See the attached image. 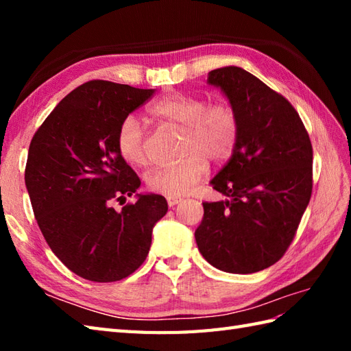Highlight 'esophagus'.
<instances>
[{
    "instance_id": "esophagus-1",
    "label": "esophagus",
    "mask_w": 351,
    "mask_h": 351,
    "mask_svg": "<svg viewBox=\"0 0 351 351\" xmlns=\"http://www.w3.org/2000/svg\"><path fill=\"white\" fill-rule=\"evenodd\" d=\"M167 199V204H169V206L171 208V206H175L176 204H180L181 202V196H167L166 197Z\"/></svg>"
}]
</instances>
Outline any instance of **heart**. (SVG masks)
I'll list each match as a JSON object with an SVG mask.
<instances>
[{"label":"heart","instance_id":"obj_1","mask_svg":"<svg viewBox=\"0 0 351 351\" xmlns=\"http://www.w3.org/2000/svg\"><path fill=\"white\" fill-rule=\"evenodd\" d=\"M154 121L182 128L181 151L184 158L173 166L155 167L146 173V185L155 193L187 195L208 170V158L225 162L234 154L240 131L235 110L229 104L208 106L204 98L185 93H171L149 108ZM117 151L131 166L146 162L145 136L136 116H126L119 125Z\"/></svg>","mask_w":351,"mask_h":351}]
</instances>
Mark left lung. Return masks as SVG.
I'll return each instance as SVG.
<instances>
[{"label":"left lung","instance_id":"left-lung-1","mask_svg":"<svg viewBox=\"0 0 351 351\" xmlns=\"http://www.w3.org/2000/svg\"><path fill=\"white\" fill-rule=\"evenodd\" d=\"M240 122L228 164L211 180L226 196L204 204L195 230L202 256L221 271L249 274L283 256L312 193V146L294 107L250 72L208 73Z\"/></svg>","mask_w":351,"mask_h":351}]
</instances>
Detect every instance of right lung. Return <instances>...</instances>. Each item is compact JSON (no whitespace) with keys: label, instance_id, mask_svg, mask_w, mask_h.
Listing matches in <instances>:
<instances>
[{"label":"right lung","instance_id":"right-lung-1","mask_svg":"<svg viewBox=\"0 0 351 351\" xmlns=\"http://www.w3.org/2000/svg\"><path fill=\"white\" fill-rule=\"evenodd\" d=\"M155 88L95 80L57 104L29 143L25 187L42 234L71 271L116 282L143 264L166 199L140 193V180L117 151L123 119ZM136 193L116 212L110 202Z\"/></svg>","mask_w":351,"mask_h":351}]
</instances>
